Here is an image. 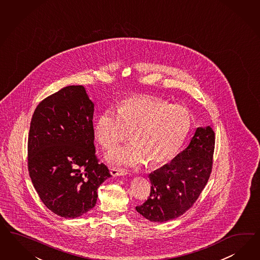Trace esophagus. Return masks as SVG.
Instances as JSON below:
<instances>
[{
  "label": "esophagus",
  "mask_w": 260,
  "mask_h": 260,
  "mask_svg": "<svg viewBox=\"0 0 260 260\" xmlns=\"http://www.w3.org/2000/svg\"><path fill=\"white\" fill-rule=\"evenodd\" d=\"M110 173H111L113 177L124 176V175L127 174V170L126 169H123V168H119V167H112L111 169H110Z\"/></svg>",
  "instance_id": "esophagus-1"
}]
</instances>
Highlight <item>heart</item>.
<instances>
[{
  "label": "heart",
  "instance_id": "obj_1",
  "mask_svg": "<svg viewBox=\"0 0 260 260\" xmlns=\"http://www.w3.org/2000/svg\"><path fill=\"white\" fill-rule=\"evenodd\" d=\"M101 112L93 133L105 149L114 148L131 131L130 143L111 151L106 157L117 165L151 166L168 164L184 143L192 125L191 114L178 104H169L158 96L135 95Z\"/></svg>",
  "mask_w": 260,
  "mask_h": 260
}]
</instances>
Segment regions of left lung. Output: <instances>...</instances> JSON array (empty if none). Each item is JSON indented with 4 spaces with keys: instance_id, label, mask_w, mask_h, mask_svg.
I'll list each match as a JSON object with an SVG mask.
<instances>
[{
    "instance_id": "obj_1",
    "label": "left lung",
    "mask_w": 260,
    "mask_h": 260,
    "mask_svg": "<svg viewBox=\"0 0 260 260\" xmlns=\"http://www.w3.org/2000/svg\"><path fill=\"white\" fill-rule=\"evenodd\" d=\"M215 142L211 127L198 128L187 148L149 175L150 196L137 212L150 221L164 222L192 207L212 173Z\"/></svg>"
}]
</instances>
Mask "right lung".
Here are the masks:
<instances>
[{
  "label": "right lung",
  "instance_id": "obj_1",
  "mask_svg": "<svg viewBox=\"0 0 260 260\" xmlns=\"http://www.w3.org/2000/svg\"><path fill=\"white\" fill-rule=\"evenodd\" d=\"M94 104L82 85L45 98L30 122L27 165L35 190L54 214L75 218L96 205V190L111 175L99 162Z\"/></svg>",
  "mask_w": 260,
  "mask_h": 260
}]
</instances>
